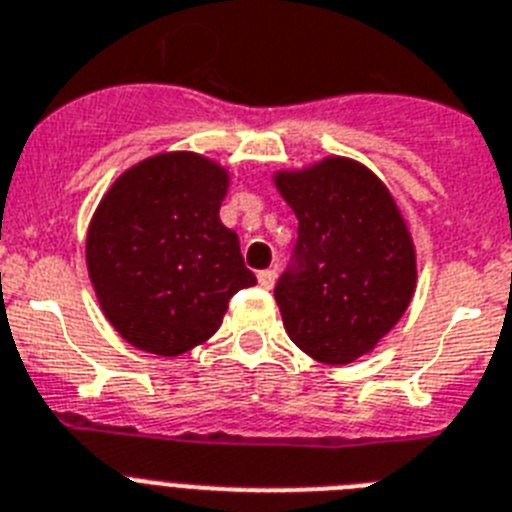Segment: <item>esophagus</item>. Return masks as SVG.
I'll list each match as a JSON object with an SVG mask.
<instances>
[{
	"instance_id": "34e87169",
	"label": "esophagus",
	"mask_w": 512,
	"mask_h": 512,
	"mask_svg": "<svg viewBox=\"0 0 512 512\" xmlns=\"http://www.w3.org/2000/svg\"><path fill=\"white\" fill-rule=\"evenodd\" d=\"M257 283L268 291L273 289V283H276V270H260V273H257Z\"/></svg>"
}]
</instances>
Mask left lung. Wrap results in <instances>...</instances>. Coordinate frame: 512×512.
I'll return each instance as SVG.
<instances>
[{"instance_id": "obj_1", "label": "left lung", "mask_w": 512, "mask_h": 512, "mask_svg": "<svg viewBox=\"0 0 512 512\" xmlns=\"http://www.w3.org/2000/svg\"><path fill=\"white\" fill-rule=\"evenodd\" d=\"M278 192L299 221L291 265L276 286L283 328L322 364H351L403 317L416 289L409 226L380 176L330 156L278 171Z\"/></svg>"}]
</instances>
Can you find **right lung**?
<instances>
[{"instance_id": "right-lung-1", "label": "right lung", "mask_w": 512, "mask_h": 512, "mask_svg": "<svg viewBox=\"0 0 512 512\" xmlns=\"http://www.w3.org/2000/svg\"><path fill=\"white\" fill-rule=\"evenodd\" d=\"M229 171L190 150L124 171L90 218L85 263L98 304L135 349L179 356L208 341L239 289V236L218 218Z\"/></svg>"}]
</instances>
